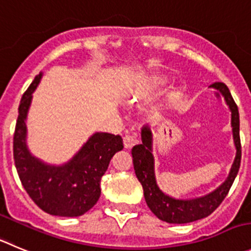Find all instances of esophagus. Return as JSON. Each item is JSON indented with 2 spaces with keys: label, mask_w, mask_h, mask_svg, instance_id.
Masks as SVG:
<instances>
[{
  "label": "esophagus",
  "mask_w": 251,
  "mask_h": 251,
  "mask_svg": "<svg viewBox=\"0 0 251 251\" xmlns=\"http://www.w3.org/2000/svg\"><path fill=\"white\" fill-rule=\"evenodd\" d=\"M136 135H133V133H126L125 136H124V146L126 149H131L133 145L136 144Z\"/></svg>",
  "instance_id": "34e87169"
}]
</instances>
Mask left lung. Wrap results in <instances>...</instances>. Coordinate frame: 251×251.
<instances>
[{
	"mask_svg": "<svg viewBox=\"0 0 251 251\" xmlns=\"http://www.w3.org/2000/svg\"><path fill=\"white\" fill-rule=\"evenodd\" d=\"M210 88L215 89L223 95L226 105L231 112V132H233L235 157L229 171L228 177L219 187L210 193L192 200H179L165 193L158 187L154 175V157L152 153L153 147V135L149 124L141 128V144L135 145L131 150L132 153L133 170L137 179L144 188L145 201L158 219L171 224H184L198 221L212 214L228 194L240 167L242 158V146L239 136V111L228 86L224 83H214Z\"/></svg>",
	"mask_w": 251,
	"mask_h": 251,
	"instance_id": "8db88e82",
	"label": "left lung"
}]
</instances>
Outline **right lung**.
Here are the masks:
<instances>
[{
	"label": "right lung",
	"instance_id": "obj_1",
	"mask_svg": "<svg viewBox=\"0 0 251 251\" xmlns=\"http://www.w3.org/2000/svg\"><path fill=\"white\" fill-rule=\"evenodd\" d=\"M43 73L23 94L13 137V158L22 186L46 213L58 217H79L97 204L100 181L110 160L124 149L120 135L93 133L68 162L50 165L36 157L27 145V116L33 93Z\"/></svg>",
	"mask_w": 251,
	"mask_h": 251
}]
</instances>
